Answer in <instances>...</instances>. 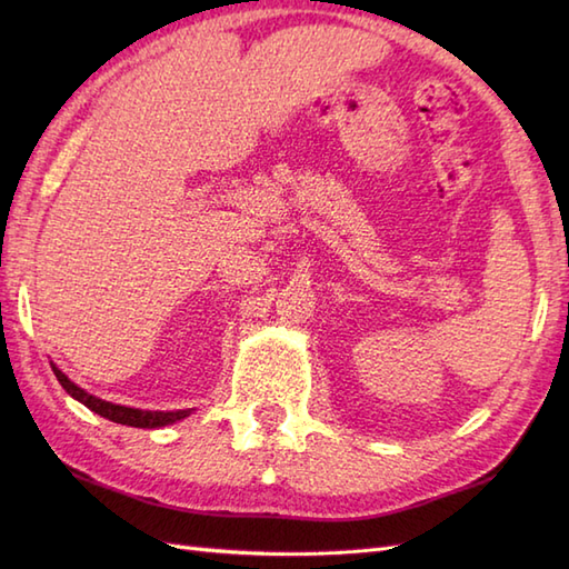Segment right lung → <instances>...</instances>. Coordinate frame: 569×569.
<instances>
[{
    "label": "right lung",
    "mask_w": 569,
    "mask_h": 569,
    "mask_svg": "<svg viewBox=\"0 0 569 569\" xmlns=\"http://www.w3.org/2000/svg\"><path fill=\"white\" fill-rule=\"evenodd\" d=\"M51 369L56 373V379L60 381V386L80 401L84 408H90L92 413H98L107 420L119 422V426H129V428H166V426H173V422L183 420L192 413V408L186 410H141V408H129V406H119L112 401H104V398H98L88 393L84 389H80L78 383H72L63 371H60L53 361H51Z\"/></svg>",
    "instance_id": "add662e5"
}]
</instances>
